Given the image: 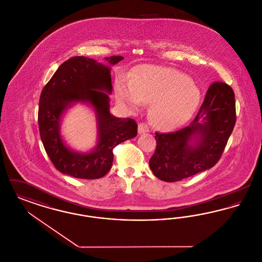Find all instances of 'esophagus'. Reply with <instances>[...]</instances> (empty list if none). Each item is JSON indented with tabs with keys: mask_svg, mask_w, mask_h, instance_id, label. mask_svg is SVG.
<instances>
[{
	"mask_svg": "<svg viewBox=\"0 0 262 262\" xmlns=\"http://www.w3.org/2000/svg\"><path fill=\"white\" fill-rule=\"evenodd\" d=\"M149 132V128L146 124H143V123H140L138 125V134L139 135H142V134H146Z\"/></svg>",
	"mask_w": 262,
	"mask_h": 262,
	"instance_id": "obj_1",
	"label": "esophagus"
}]
</instances>
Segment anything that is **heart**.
<instances>
[{
    "label": "heart",
    "mask_w": 262,
    "mask_h": 262,
    "mask_svg": "<svg viewBox=\"0 0 262 262\" xmlns=\"http://www.w3.org/2000/svg\"><path fill=\"white\" fill-rule=\"evenodd\" d=\"M116 99L133 111L151 104V123L161 130H174L185 125L196 112L200 89L187 75L171 68L141 64L130 79L119 77L115 82Z\"/></svg>",
    "instance_id": "b5f03b06"
}]
</instances>
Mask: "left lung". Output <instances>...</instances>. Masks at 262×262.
<instances>
[{
	"label": "left lung",
	"instance_id": "obj_1",
	"mask_svg": "<svg viewBox=\"0 0 262 262\" xmlns=\"http://www.w3.org/2000/svg\"><path fill=\"white\" fill-rule=\"evenodd\" d=\"M235 123L233 89L225 82L212 83L190 125L174 133H155L156 150L149 160L152 173L173 183L210 169L219 161Z\"/></svg>",
	"mask_w": 262,
	"mask_h": 262
}]
</instances>
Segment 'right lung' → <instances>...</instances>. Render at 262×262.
Here are the masks:
<instances>
[{
  "label": "right lung",
  "instance_id": "1",
  "mask_svg": "<svg viewBox=\"0 0 262 262\" xmlns=\"http://www.w3.org/2000/svg\"><path fill=\"white\" fill-rule=\"evenodd\" d=\"M123 59L107 57L105 64L85 57L71 58L43 88L38 110L40 137L51 161L62 174L86 180L104 177L112 167L113 148L137 137L135 120L117 118L110 113L111 66ZM77 102L90 106L96 115L98 141L88 152L71 149L60 134L64 114Z\"/></svg>",
  "mask_w": 262,
  "mask_h": 262
}]
</instances>
